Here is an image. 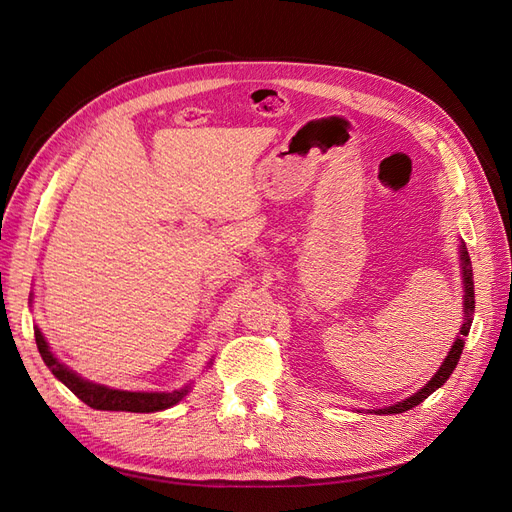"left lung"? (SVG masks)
Returning <instances> with one entry per match:
<instances>
[{
	"instance_id": "8db88e82",
	"label": "left lung",
	"mask_w": 512,
	"mask_h": 512,
	"mask_svg": "<svg viewBox=\"0 0 512 512\" xmlns=\"http://www.w3.org/2000/svg\"><path fill=\"white\" fill-rule=\"evenodd\" d=\"M459 273H461V282H463V324L461 329L455 337V342L448 350L446 359L442 361V365L436 369V374H433L425 386H421L416 393H412L410 397L397 401L393 406H386V408H378L374 410L376 414H401L406 410H412L414 406L421 404L423 399H427L433 391H438L440 386L451 378V374L455 371L457 363H459V356L463 352V344H466V337L470 333L472 327V320H474V280H472V262H470V254H468V247L463 243V239H459Z\"/></svg>"
}]
</instances>
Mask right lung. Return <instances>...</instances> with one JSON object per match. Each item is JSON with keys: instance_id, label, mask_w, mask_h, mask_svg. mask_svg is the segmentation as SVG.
Returning <instances> with one entry per match:
<instances>
[{"instance_id": "add662e5", "label": "right lung", "mask_w": 512, "mask_h": 512, "mask_svg": "<svg viewBox=\"0 0 512 512\" xmlns=\"http://www.w3.org/2000/svg\"><path fill=\"white\" fill-rule=\"evenodd\" d=\"M29 303H32V297H29ZM34 335H36V344H38L42 361L46 367L51 369V374L59 382H64L76 397L85 401V404L94 410L143 412V414L160 412V410H168V408L177 406L181 399L190 395L192 386H194V382H188L177 391H123V389H113V386H106V384L91 382V380H85L81 374H76L74 369H70L66 363H61L57 359L49 342H46V337L42 335V331L38 327H34ZM211 365H213V359L205 367L209 369Z\"/></svg>"}]
</instances>
